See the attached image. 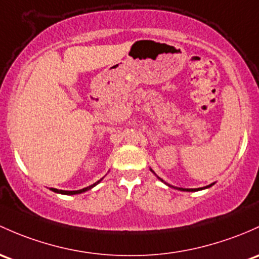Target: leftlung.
Returning <instances> with one entry per match:
<instances>
[{
  "label": "left lung",
  "mask_w": 259,
  "mask_h": 259,
  "mask_svg": "<svg viewBox=\"0 0 259 259\" xmlns=\"http://www.w3.org/2000/svg\"><path fill=\"white\" fill-rule=\"evenodd\" d=\"M150 171H151V172H154V171H152V170H151V168H150ZM154 174H155V172H154ZM155 175H156V174H155ZM156 178H157V179H159V180H160V181H161V182H164V184H165V185H167V186H168V187H172V189L180 190V191H187V192H195V191H200V190H205V189H208V187H211V186H212V185H214V182H213V184L208 185V186H205V187H200V189H182V187H175V186H172V185L167 184V182H165V181H164V180H162V179H160V178H159V176H157V175H156Z\"/></svg>",
  "instance_id": "8db88e82"
}]
</instances>
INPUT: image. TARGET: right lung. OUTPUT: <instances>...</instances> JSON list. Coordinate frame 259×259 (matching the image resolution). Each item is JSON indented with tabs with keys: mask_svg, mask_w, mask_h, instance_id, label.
<instances>
[{
	"mask_svg": "<svg viewBox=\"0 0 259 259\" xmlns=\"http://www.w3.org/2000/svg\"><path fill=\"white\" fill-rule=\"evenodd\" d=\"M102 180L103 179H100L99 181H97V182H95V184L91 185V186L84 187V189H81V190H77V191H65V190H58V189H51V190L53 192H57V194H62V195H78V194H83V192H85V191H88V190L93 189V187L97 186V185L99 184V182L102 181Z\"/></svg>",
	"mask_w": 259,
	"mask_h": 259,
	"instance_id": "obj_1",
	"label": "right lung"
}]
</instances>
